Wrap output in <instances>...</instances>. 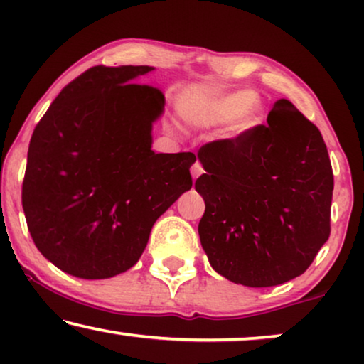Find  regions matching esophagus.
I'll return each mask as SVG.
<instances>
[{
    "label": "esophagus",
    "instance_id": "esophagus-1",
    "mask_svg": "<svg viewBox=\"0 0 364 364\" xmlns=\"http://www.w3.org/2000/svg\"><path fill=\"white\" fill-rule=\"evenodd\" d=\"M202 172H203V168H202V166H200V162H196V164H193V166L191 167V173H192L193 181H197V178L202 176Z\"/></svg>",
    "mask_w": 364,
    "mask_h": 364
}]
</instances>
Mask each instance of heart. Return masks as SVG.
<instances>
[{
  "instance_id": "1",
  "label": "heart",
  "mask_w": 364,
  "mask_h": 364,
  "mask_svg": "<svg viewBox=\"0 0 364 364\" xmlns=\"http://www.w3.org/2000/svg\"><path fill=\"white\" fill-rule=\"evenodd\" d=\"M265 116L263 101L253 91L243 89L225 96L213 99L212 102L198 109L192 114V117L203 124L227 122L223 139L227 141H238L245 137L253 129L258 127Z\"/></svg>"
}]
</instances>
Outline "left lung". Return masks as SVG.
Listing matches in <instances>:
<instances>
[{
  "label": "left lung",
  "mask_w": 364,
  "mask_h": 364,
  "mask_svg": "<svg viewBox=\"0 0 364 364\" xmlns=\"http://www.w3.org/2000/svg\"><path fill=\"white\" fill-rule=\"evenodd\" d=\"M196 191L205 202L198 235L218 275L252 288L305 273L330 237L333 171L326 144L282 99L238 141H215L197 154Z\"/></svg>",
  "instance_id": "left-lung-1"
}]
</instances>
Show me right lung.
<instances>
[{
	"instance_id": "1",
	"label": "right lung",
	"mask_w": 364,
	"mask_h": 364,
	"mask_svg": "<svg viewBox=\"0 0 364 364\" xmlns=\"http://www.w3.org/2000/svg\"><path fill=\"white\" fill-rule=\"evenodd\" d=\"M154 69H87L34 129L24 217L38 250L69 275L102 280L127 272L157 218L191 191L196 156L152 151L166 97L137 79Z\"/></svg>"
}]
</instances>
